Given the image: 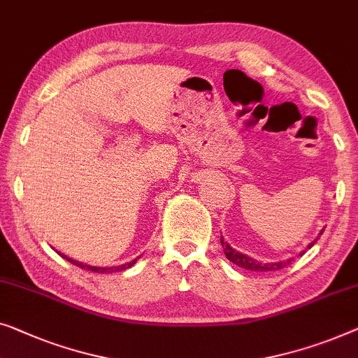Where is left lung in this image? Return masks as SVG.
I'll return each mask as SVG.
<instances>
[{
  "mask_svg": "<svg viewBox=\"0 0 358 358\" xmlns=\"http://www.w3.org/2000/svg\"><path fill=\"white\" fill-rule=\"evenodd\" d=\"M323 231H324V229H323ZM323 231L320 232V236L323 234ZM317 241H318V239H317ZM317 241H313L312 243H310L308 248L313 247L315 242H317ZM221 245H222V248H224V255H226L227 260L232 262V263H234V265L241 266V268L250 269V271H276V269H281V268H286L287 265H291V262H292V258H287V260L276 262V263H262V262L255 260V258L245 255V253L237 252L236 248H232V247L229 245V243L222 241V237H221ZM303 253H305V250L300 252L299 255L302 257Z\"/></svg>",
  "mask_w": 358,
  "mask_h": 358,
  "instance_id": "8db88e82",
  "label": "left lung"
}]
</instances>
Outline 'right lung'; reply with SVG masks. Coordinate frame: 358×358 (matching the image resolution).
<instances>
[{"label": "right lung", "mask_w": 358, "mask_h": 358, "mask_svg": "<svg viewBox=\"0 0 358 358\" xmlns=\"http://www.w3.org/2000/svg\"><path fill=\"white\" fill-rule=\"evenodd\" d=\"M59 255H61V257H64L67 262H71V263H72V265L80 266V268H84V269H89V271H93V273H116V271H122V269H127V268H131L132 265H136V262H137V258H136V260L129 262V263H126V265H121V266H111V268H103V266H90V265H84V263L72 260V258H67L66 255H63V253H59Z\"/></svg>", "instance_id": "add662e5"}]
</instances>
